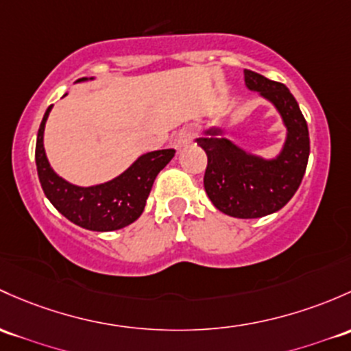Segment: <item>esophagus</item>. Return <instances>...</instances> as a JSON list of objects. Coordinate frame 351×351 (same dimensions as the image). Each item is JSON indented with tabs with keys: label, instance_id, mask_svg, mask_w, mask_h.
Returning <instances> with one entry per match:
<instances>
[{
	"label": "esophagus",
	"instance_id": "34e87169",
	"mask_svg": "<svg viewBox=\"0 0 351 351\" xmlns=\"http://www.w3.org/2000/svg\"><path fill=\"white\" fill-rule=\"evenodd\" d=\"M193 136H195L193 129H191L190 126H183L178 131V134H176V139H175L176 146H180V147L188 146L191 141H193Z\"/></svg>",
	"mask_w": 351,
	"mask_h": 351
}]
</instances>
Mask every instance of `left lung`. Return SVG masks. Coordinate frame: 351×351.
Listing matches in <instances>:
<instances>
[{
	"mask_svg": "<svg viewBox=\"0 0 351 351\" xmlns=\"http://www.w3.org/2000/svg\"><path fill=\"white\" fill-rule=\"evenodd\" d=\"M250 90H257L281 112L287 128L282 153L265 161L219 138V129H208L197 145L206 153L204 185L212 204L235 219H259L281 210L300 188L309 158V132L296 99L281 82L243 70Z\"/></svg>",
	"mask_w": 351,
	"mask_h": 351,
	"instance_id": "1",
	"label": "left lung"
}]
</instances>
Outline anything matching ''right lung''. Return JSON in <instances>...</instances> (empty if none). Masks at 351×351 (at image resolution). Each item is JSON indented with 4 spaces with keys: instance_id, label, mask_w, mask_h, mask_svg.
Segmentation results:
<instances>
[{
    "instance_id": "add662e5",
    "label": "right lung",
    "mask_w": 351,
    "mask_h": 351,
    "mask_svg": "<svg viewBox=\"0 0 351 351\" xmlns=\"http://www.w3.org/2000/svg\"><path fill=\"white\" fill-rule=\"evenodd\" d=\"M86 79H79L77 82ZM50 109H47L36 136L35 161L43 193L50 204L70 222L94 232L123 228L139 219L158 173L175 156V149H160L143 154L123 175L97 186H75L50 168L43 147V129Z\"/></svg>"
}]
</instances>
